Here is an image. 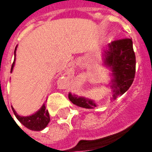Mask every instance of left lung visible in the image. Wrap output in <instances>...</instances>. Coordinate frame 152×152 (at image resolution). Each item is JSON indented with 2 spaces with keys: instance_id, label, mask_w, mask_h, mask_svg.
I'll list each match as a JSON object with an SVG mask.
<instances>
[{
  "instance_id": "left-lung-1",
  "label": "left lung",
  "mask_w": 152,
  "mask_h": 152,
  "mask_svg": "<svg viewBox=\"0 0 152 152\" xmlns=\"http://www.w3.org/2000/svg\"><path fill=\"white\" fill-rule=\"evenodd\" d=\"M104 63L112 71L113 99H116L129 89L133 84L136 72V57L133 48V41L129 38L113 40L106 50ZM70 101L73 104L92 109L96 107L94 102L81 97H76L69 94Z\"/></svg>"
}]
</instances>
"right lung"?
I'll list each match as a JSON object with an SVG mask.
<instances>
[{"label":"right lung","mask_w":152,"mask_h":152,"mask_svg":"<svg viewBox=\"0 0 152 152\" xmlns=\"http://www.w3.org/2000/svg\"><path fill=\"white\" fill-rule=\"evenodd\" d=\"M15 51H16V48H15ZM15 58L14 60L13 63H12L11 72L13 71V67L15 66ZM12 110H13V112L15 113L16 118L18 119V121H20V123H22V124L24 125L25 127H27L29 129H31V130H42L43 129L46 127L47 124H49L50 121V114H49V112H48V110L45 107V104L42 106V107L37 112H36L35 114L29 115V116H25V117L24 116L18 115L13 107H12Z\"/></svg>","instance_id":"obj_1"}]
</instances>
